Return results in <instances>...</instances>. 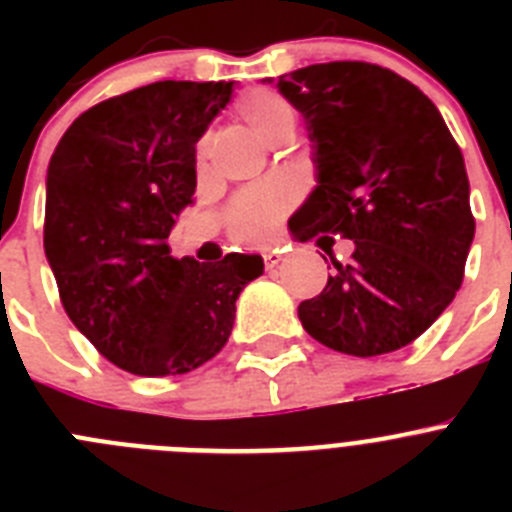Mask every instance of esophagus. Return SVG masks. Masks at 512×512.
Wrapping results in <instances>:
<instances>
[{
    "mask_svg": "<svg viewBox=\"0 0 512 512\" xmlns=\"http://www.w3.org/2000/svg\"><path fill=\"white\" fill-rule=\"evenodd\" d=\"M279 261H282V253H277V251H266L264 253V266L266 269H277L279 266Z\"/></svg>",
    "mask_w": 512,
    "mask_h": 512,
    "instance_id": "obj_1",
    "label": "esophagus"
}]
</instances>
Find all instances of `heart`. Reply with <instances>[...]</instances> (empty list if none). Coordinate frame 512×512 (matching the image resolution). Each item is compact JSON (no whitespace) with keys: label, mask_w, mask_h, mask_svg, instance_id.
Wrapping results in <instances>:
<instances>
[{"label":"heart","mask_w":512,"mask_h":512,"mask_svg":"<svg viewBox=\"0 0 512 512\" xmlns=\"http://www.w3.org/2000/svg\"><path fill=\"white\" fill-rule=\"evenodd\" d=\"M235 112L256 135L266 138L279 128H295V107L274 92H251L238 99ZM289 207V189L282 184H261L233 197L225 210V225L233 241L261 246L274 235Z\"/></svg>","instance_id":"heart-1"}]
</instances>
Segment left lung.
I'll return each instance as SVG.
<instances>
[{
    "label": "left lung",
    "instance_id": "obj_1",
    "mask_svg": "<svg viewBox=\"0 0 512 512\" xmlns=\"http://www.w3.org/2000/svg\"><path fill=\"white\" fill-rule=\"evenodd\" d=\"M279 92L305 115L318 161V187L289 230L356 246L300 302L302 328L351 356L408 346L464 279L474 215L461 148L436 104L377 63H315L279 76Z\"/></svg>",
    "mask_w": 512,
    "mask_h": 512
}]
</instances>
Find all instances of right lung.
I'll return each instance as SVG.
<instances>
[{"label": "right lung", "mask_w": 512, "mask_h": 512, "mask_svg": "<svg viewBox=\"0 0 512 512\" xmlns=\"http://www.w3.org/2000/svg\"><path fill=\"white\" fill-rule=\"evenodd\" d=\"M233 81H156L81 112L45 182L43 246L71 323L140 377L187 374L223 351L261 256L174 259V217L197 187L194 143Z\"/></svg>", "instance_id": "1"}]
</instances>
